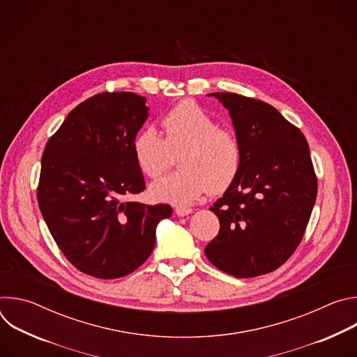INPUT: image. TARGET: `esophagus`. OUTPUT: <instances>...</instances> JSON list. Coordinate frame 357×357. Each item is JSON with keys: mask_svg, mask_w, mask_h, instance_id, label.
<instances>
[{"mask_svg": "<svg viewBox=\"0 0 357 357\" xmlns=\"http://www.w3.org/2000/svg\"><path fill=\"white\" fill-rule=\"evenodd\" d=\"M192 212H193L192 209H189V208H182V206H179V208L175 209V213H176V216H179V218L188 216V215H190Z\"/></svg>", "mask_w": 357, "mask_h": 357, "instance_id": "obj_1", "label": "esophagus"}]
</instances>
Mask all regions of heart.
<instances>
[{"label":"heart","instance_id":"1","mask_svg":"<svg viewBox=\"0 0 357 357\" xmlns=\"http://www.w3.org/2000/svg\"><path fill=\"white\" fill-rule=\"evenodd\" d=\"M162 138L154 127L139 130L131 142L138 169L148 178L161 176L178 157V172L149 186L158 202L189 205L206 190L220 193L236 179L241 165V146L237 137L219 127L206 110L193 101H181L162 119Z\"/></svg>","mask_w":357,"mask_h":357}]
</instances>
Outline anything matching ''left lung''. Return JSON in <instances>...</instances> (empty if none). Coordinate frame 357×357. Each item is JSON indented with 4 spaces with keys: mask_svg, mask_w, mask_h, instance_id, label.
I'll list each match as a JSON object with an SVG mask.
<instances>
[{
    "mask_svg": "<svg viewBox=\"0 0 357 357\" xmlns=\"http://www.w3.org/2000/svg\"><path fill=\"white\" fill-rule=\"evenodd\" d=\"M229 110L241 146L233 183L211 211L219 234L206 245L219 270L250 278L282 266L310 222L318 181L303 134L264 101L211 93Z\"/></svg>",
    "mask_w": 357,
    "mask_h": 357,
    "instance_id": "left-lung-1",
    "label": "left lung"
}]
</instances>
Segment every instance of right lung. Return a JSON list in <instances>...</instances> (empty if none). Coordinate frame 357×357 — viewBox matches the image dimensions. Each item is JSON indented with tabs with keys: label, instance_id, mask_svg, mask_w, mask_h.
I'll return each instance as SVG.
<instances>
[{
	"label": "right lung",
	"instance_id": "right-lung-1",
	"mask_svg": "<svg viewBox=\"0 0 357 357\" xmlns=\"http://www.w3.org/2000/svg\"><path fill=\"white\" fill-rule=\"evenodd\" d=\"M146 98L98 93L73 109L49 138L38 186L46 226L65 257L103 280L137 270L154 250L169 205L148 206L123 196L145 189L131 142L148 119Z\"/></svg>",
	"mask_w": 357,
	"mask_h": 357
}]
</instances>
